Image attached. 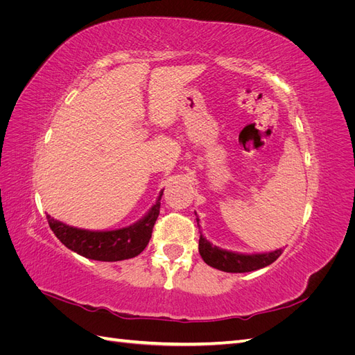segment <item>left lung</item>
Wrapping results in <instances>:
<instances>
[{"instance_id":"left-lung-1","label":"left lung","mask_w":355,"mask_h":355,"mask_svg":"<svg viewBox=\"0 0 355 355\" xmlns=\"http://www.w3.org/2000/svg\"><path fill=\"white\" fill-rule=\"evenodd\" d=\"M197 225L200 228L198 218H197ZM198 252L202 257V261L207 265L225 272H250V271L261 270L263 266L271 265L283 253L282 249L270 252V253H257V254L234 253V252L219 249L216 245H211L206 239H204L202 234L200 235Z\"/></svg>"}]
</instances>
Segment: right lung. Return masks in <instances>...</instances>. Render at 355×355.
<instances>
[{
    "label": "right lung",
    "mask_w": 355,
    "mask_h": 355,
    "mask_svg": "<svg viewBox=\"0 0 355 355\" xmlns=\"http://www.w3.org/2000/svg\"><path fill=\"white\" fill-rule=\"evenodd\" d=\"M161 196H163V191H161L157 202L146 213L144 219L121 230H80L53 219L50 214H47V220L56 237L72 252L89 257V259L102 262L124 261L142 253L148 245L155 220L159 214Z\"/></svg>",
    "instance_id": "1"
}]
</instances>
